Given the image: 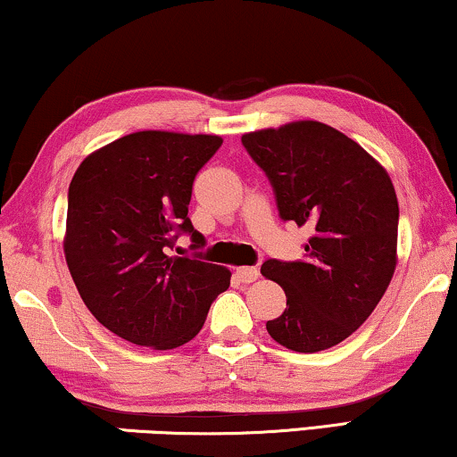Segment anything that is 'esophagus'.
I'll use <instances>...</instances> for the list:
<instances>
[{
    "instance_id": "esophagus-1",
    "label": "esophagus",
    "mask_w": 457,
    "mask_h": 457,
    "mask_svg": "<svg viewBox=\"0 0 457 457\" xmlns=\"http://www.w3.org/2000/svg\"><path fill=\"white\" fill-rule=\"evenodd\" d=\"M235 277L239 278L241 283H253V280L260 277V270L253 266H239L235 270Z\"/></svg>"
}]
</instances>
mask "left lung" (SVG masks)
I'll use <instances>...</instances> for the list:
<instances>
[{
  "label": "left lung",
  "mask_w": 457,
  "mask_h": 457,
  "mask_svg": "<svg viewBox=\"0 0 457 457\" xmlns=\"http://www.w3.org/2000/svg\"><path fill=\"white\" fill-rule=\"evenodd\" d=\"M241 141L270 180L280 218L312 230L303 262L262 264L287 295L266 330L291 352H322L355 333L391 283L395 187L364 147L324 122L253 130Z\"/></svg>",
  "instance_id": "1"
}]
</instances>
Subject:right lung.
<instances>
[{"label": "right lung", "instance_id": "1", "mask_svg": "<svg viewBox=\"0 0 457 457\" xmlns=\"http://www.w3.org/2000/svg\"><path fill=\"white\" fill-rule=\"evenodd\" d=\"M222 145L218 135L139 130L87 155L68 189L64 255L97 322L124 341L174 349L202 330L230 270L172 255L189 220L195 174Z\"/></svg>", "mask_w": 457, "mask_h": 457}]
</instances>
